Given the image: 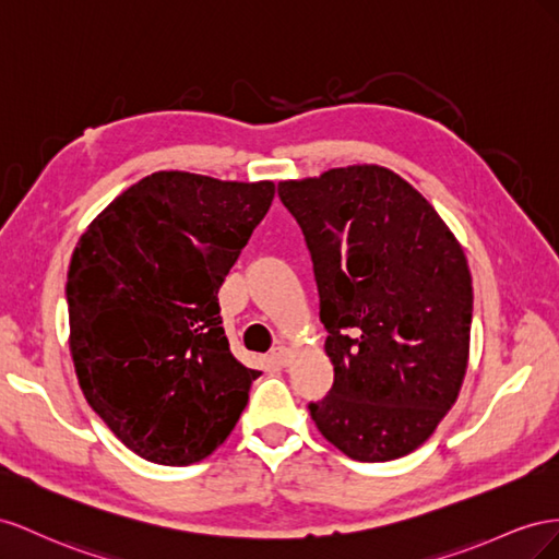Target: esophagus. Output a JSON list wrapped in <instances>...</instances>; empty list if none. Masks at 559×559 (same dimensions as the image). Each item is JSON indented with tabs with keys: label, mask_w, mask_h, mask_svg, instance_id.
Listing matches in <instances>:
<instances>
[{
	"label": "esophagus",
	"mask_w": 559,
	"mask_h": 559,
	"mask_svg": "<svg viewBox=\"0 0 559 559\" xmlns=\"http://www.w3.org/2000/svg\"><path fill=\"white\" fill-rule=\"evenodd\" d=\"M271 360L281 365V368H285V365L293 360V350L288 346H276L274 350H271Z\"/></svg>",
	"instance_id": "1"
}]
</instances>
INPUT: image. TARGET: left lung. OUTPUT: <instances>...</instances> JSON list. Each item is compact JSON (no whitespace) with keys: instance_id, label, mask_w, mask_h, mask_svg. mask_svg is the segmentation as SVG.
Returning a JSON list of instances; mask_svg holds the SVG:
<instances>
[{"instance_id":"8db88e82","label":"left lung","mask_w":559,"mask_h":559,"mask_svg":"<svg viewBox=\"0 0 559 559\" xmlns=\"http://www.w3.org/2000/svg\"><path fill=\"white\" fill-rule=\"evenodd\" d=\"M278 197L305 234L334 365L311 419L350 459H401L430 438L464 384V248L417 189L381 166L285 180Z\"/></svg>"}]
</instances>
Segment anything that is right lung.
Segmentation results:
<instances>
[{"label": "right lung", "instance_id": "add662e5", "mask_svg": "<svg viewBox=\"0 0 559 559\" xmlns=\"http://www.w3.org/2000/svg\"><path fill=\"white\" fill-rule=\"evenodd\" d=\"M274 191L269 180L158 170L111 201L72 252L66 295L79 386L152 464L213 454L262 374L231 356L217 290Z\"/></svg>", "mask_w": 559, "mask_h": 559}]
</instances>
